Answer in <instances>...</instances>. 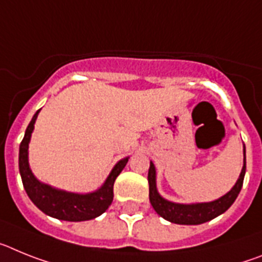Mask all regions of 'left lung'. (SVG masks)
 <instances>
[{
	"mask_svg": "<svg viewBox=\"0 0 262 262\" xmlns=\"http://www.w3.org/2000/svg\"><path fill=\"white\" fill-rule=\"evenodd\" d=\"M247 161H245V145H244V165L241 169L240 177L235 186L223 195L219 199L212 200V202H206V203H174L170 200L161 196L157 190V172L156 166L150 161L149 174H147V181H149V199L153 206L154 211L158 213L161 217L175 223V224H182V226H198L203 224L206 222L215 219L219 215L226 212L229 207L233 204V202L237 198L243 182H244L245 169H247Z\"/></svg>",
	"mask_w": 262,
	"mask_h": 262,
	"instance_id": "left-lung-1",
	"label": "left lung"
}]
</instances>
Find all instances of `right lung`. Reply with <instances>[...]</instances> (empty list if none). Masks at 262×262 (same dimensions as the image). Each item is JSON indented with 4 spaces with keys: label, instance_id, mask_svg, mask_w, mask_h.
I'll list each match as a JSON object with an SVG mask.
<instances>
[{
    "label": "right lung",
    "instance_id": "right-lung-1",
    "mask_svg": "<svg viewBox=\"0 0 262 262\" xmlns=\"http://www.w3.org/2000/svg\"><path fill=\"white\" fill-rule=\"evenodd\" d=\"M36 111L31 118L30 124L25 132V137L19 145V172H21L22 183L30 200L46 215L66 222H85L95 219L108 210L113 200V185L120 172L122 171L129 157L120 159L109 172L108 178L103 186L93 192L77 194L66 190L52 187L36 179L29 165V144H30L31 133L34 130V124L39 115Z\"/></svg>",
    "mask_w": 262,
    "mask_h": 262
}]
</instances>
